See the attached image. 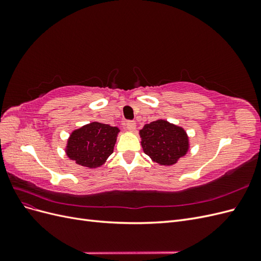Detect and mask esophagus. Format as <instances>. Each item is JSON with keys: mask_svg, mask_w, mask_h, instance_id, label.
Returning a JSON list of instances; mask_svg holds the SVG:
<instances>
[{"mask_svg": "<svg viewBox=\"0 0 261 261\" xmlns=\"http://www.w3.org/2000/svg\"><path fill=\"white\" fill-rule=\"evenodd\" d=\"M126 127H127L128 130L130 132H135L136 129V123L134 121H128L127 123H126Z\"/></svg>", "mask_w": 261, "mask_h": 261, "instance_id": "obj_1", "label": "esophagus"}]
</instances>
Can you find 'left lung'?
Masks as SVG:
<instances>
[{"label": "left lung", "mask_w": 261, "mask_h": 261, "mask_svg": "<svg viewBox=\"0 0 261 261\" xmlns=\"http://www.w3.org/2000/svg\"><path fill=\"white\" fill-rule=\"evenodd\" d=\"M139 135L144 152L160 165L175 164L189 149L185 129L165 120L146 124Z\"/></svg>", "instance_id": "8db88e82"}]
</instances>
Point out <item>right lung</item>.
Here are the masks:
<instances>
[{"label": "right lung", "mask_w": 261, "mask_h": 261, "mask_svg": "<svg viewBox=\"0 0 261 261\" xmlns=\"http://www.w3.org/2000/svg\"><path fill=\"white\" fill-rule=\"evenodd\" d=\"M120 129L109 124L92 122L69 135L65 152L70 160L88 169L105 164L113 153Z\"/></svg>", "instance_id": "1"}]
</instances>
